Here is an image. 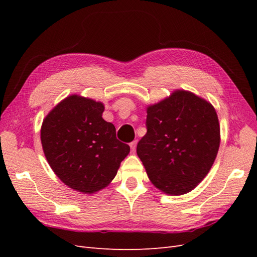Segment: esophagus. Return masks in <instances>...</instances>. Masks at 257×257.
Segmentation results:
<instances>
[{
    "label": "esophagus",
    "instance_id": "1",
    "mask_svg": "<svg viewBox=\"0 0 257 257\" xmlns=\"http://www.w3.org/2000/svg\"><path fill=\"white\" fill-rule=\"evenodd\" d=\"M136 145H137V141H134V142H132L131 144H130V147H131V149H132V151H135V149H136Z\"/></svg>",
    "mask_w": 257,
    "mask_h": 257
}]
</instances>
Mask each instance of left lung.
<instances>
[{
  "instance_id": "1",
  "label": "left lung",
  "mask_w": 257,
  "mask_h": 257,
  "mask_svg": "<svg viewBox=\"0 0 257 257\" xmlns=\"http://www.w3.org/2000/svg\"><path fill=\"white\" fill-rule=\"evenodd\" d=\"M147 133L137 145L150 181L170 195L192 191L209 173L220 147L213 106L188 91H175L147 109Z\"/></svg>"
}]
</instances>
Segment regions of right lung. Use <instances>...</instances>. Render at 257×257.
<instances>
[{"mask_svg": "<svg viewBox=\"0 0 257 257\" xmlns=\"http://www.w3.org/2000/svg\"><path fill=\"white\" fill-rule=\"evenodd\" d=\"M104 105L71 95L43 121L41 141L50 167L71 189L92 194L115 177L130 146L116 139L112 123L102 118Z\"/></svg>", "mask_w": 257, "mask_h": 257, "instance_id": "1", "label": "right lung"}]
</instances>
